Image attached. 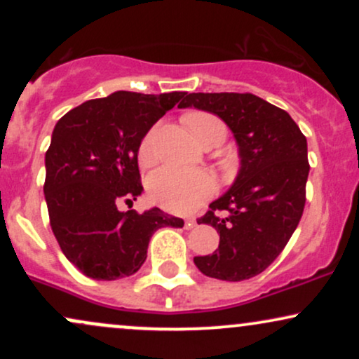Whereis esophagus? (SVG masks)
<instances>
[{
  "label": "esophagus",
  "mask_w": 359,
  "mask_h": 359,
  "mask_svg": "<svg viewBox=\"0 0 359 359\" xmlns=\"http://www.w3.org/2000/svg\"><path fill=\"white\" fill-rule=\"evenodd\" d=\"M194 226H197L196 217H187V219H185V228L191 229V228H194Z\"/></svg>",
  "instance_id": "esophagus-1"
}]
</instances>
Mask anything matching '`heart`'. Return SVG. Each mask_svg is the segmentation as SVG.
Wrapping results in <instances>:
<instances>
[{
	"label": "heart",
	"mask_w": 359,
	"mask_h": 359,
	"mask_svg": "<svg viewBox=\"0 0 359 359\" xmlns=\"http://www.w3.org/2000/svg\"><path fill=\"white\" fill-rule=\"evenodd\" d=\"M185 123H187V126L191 128V131L201 143L216 128L224 130V125L214 114L201 113V111L187 114ZM155 135L156 128H151L140 143L138 160L143 167L151 165L155 162ZM216 187V180L208 172L180 170V168L175 167L160 168L148 179V194L154 199V203L172 212L194 211V209L205 203L209 197H212Z\"/></svg>",
	"instance_id": "obj_1"
}]
</instances>
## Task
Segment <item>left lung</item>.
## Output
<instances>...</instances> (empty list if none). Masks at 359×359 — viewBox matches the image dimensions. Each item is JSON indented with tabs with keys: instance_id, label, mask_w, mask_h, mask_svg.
<instances>
[{
	"instance_id": "left-lung-1",
	"label": "left lung",
	"mask_w": 359,
	"mask_h": 359,
	"mask_svg": "<svg viewBox=\"0 0 359 359\" xmlns=\"http://www.w3.org/2000/svg\"><path fill=\"white\" fill-rule=\"evenodd\" d=\"M179 108L219 116L233 131L240 155L231 189L197 219L216 228L219 248L194 263L208 277L226 282L255 277L282 253L302 217L311 168L307 140L287 111L250 93L185 94Z\"/></svg>"
}]
</instances>
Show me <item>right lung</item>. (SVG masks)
<instances>
[{"label":"right lung","mask_w":359,"mask_h":359,"mask_svg":"<svg viewBox=\"0 0 359 359\" xmlns=\"http://www.w3.org/2000/svg\"><path fill=\"white\" fill-rule=\"evenodd\" d=\"M187 93L142 94L116 90L64 114L45 154L48 217L62 253L86 277L116 280L145 263L151 234L163 226L182 228L180 217L158 208L138 214L142 194L140 143L151 126Z\"/></svg>","instance_id":"add662e5"}]
</instances>
